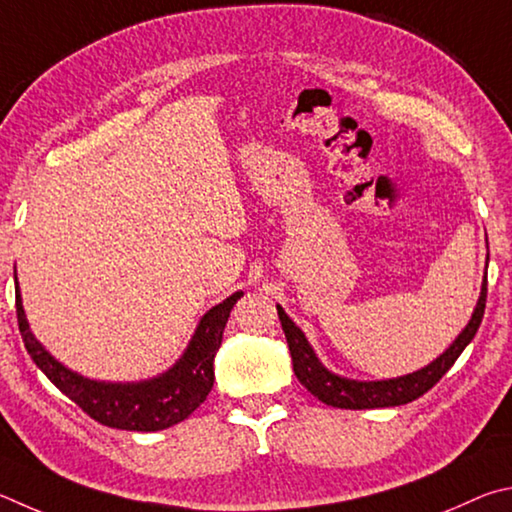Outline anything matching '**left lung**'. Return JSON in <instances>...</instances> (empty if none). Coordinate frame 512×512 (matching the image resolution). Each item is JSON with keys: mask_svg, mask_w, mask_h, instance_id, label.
Returning <instances> with one entry per match:
<instances>
[{"mask_svg": "<svg viewBox=\"0 0 512 512\" xmlns=\"http://www.w3.org/2000/svg\"><path fill=\"white\" fill-rule=\"evenodd\" d=\"M486 297H488V279L481 285V297H479L477 308H474L470 324L465 326L463 333L456 337V342L447 348L436 362H432L416 373L405 375V378L384 380V382L344 380L339 378V375L326 371L324 366L319 364L315 353H312L306 337H303L301 330L294 326V321L285 315L283 308L276 306V310H279L283 333L290 346L294 375H297L299 382L312 393V396L319 398L321 402H326L330 407H339V409H378V407L407 405V402L420 398L423 393L432 389L447 371L452 369V364L459 360V355L465 351V346H468L472 342V337L477 335L483 312H486Z\"/></svg>", "mask_w": 512, "mask_h": 512, "instance_id": "obj_1", "label": "left lung"}]
</instances>
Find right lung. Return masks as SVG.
I'll return each instance as SVG.
<instances>
[{
    "label": "right lung",
    "instance_id": "right-lung-1",
    "mask_svg": "<svg viewBox=\"0 0 512 512\" xmlns=\"http://www.w3.org/2000/svg\"><path fill=\"white\" fill-rule=\"evenodd\" d=\"M240 297L242 292L231 294L227 301L206 312L182 360L159 378L139 384L94 382L65 369L31 335L20 288L15 290V310L17 326H20L31 360L89 418L107 427L130 429V432H159V429L182 423L209 396L213 387V357L218 353L224 326Z\"/></svg>",
    "mask_w": 512,
    "mask_h": 512
}]
</instances>
